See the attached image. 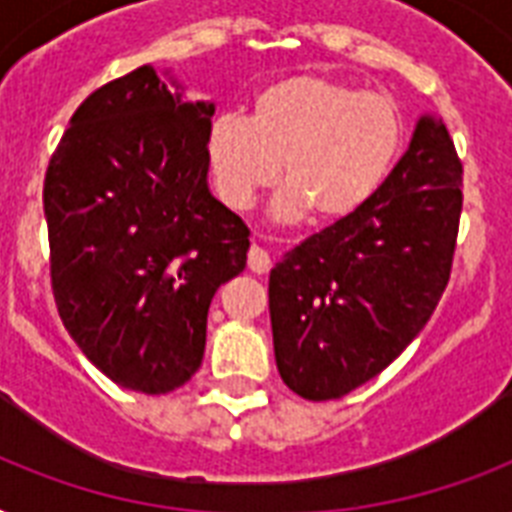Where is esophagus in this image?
Returning a JSON list of instances; mask_svg holds the SVG:
<instances>
[{"label": "esophagus", "mask_w": 512, "mask_h": 512, "mask_svg": "<svg viewBox=\"0 0 512 512\" xmlns=\"http://www.w3.org/2000/svg\"><path fill=\"white\" fill-rule=\"evenodd\" d=\"M247 265H249V271H252V273H268V271H271L273 260L263 247L252 244V247H249V252H247Z\"/></svg>", "instance_id": "1"}]
</instances>
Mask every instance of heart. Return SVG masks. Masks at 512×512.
Here are the masks:
<instances>
[{
	"instance_id": "b5f03b06",
	"label": "heart",
	"mask_w": 512,
	"mask_h": 512,
	"mask_svg": "<svg viewBox=\"0 0 512 512\" xmlns=\"http://www.w3.org/2000/svg\"><path fill=\"white\" fill-rule=\"evenodd\" d=\"M404 143L396 100L329 76L297 74L265 84L252 116L220 114L207 130V162L220 199L252 207L279 183L276 215L342 220L364 207Z\"/></svg>"
}]
</instances>
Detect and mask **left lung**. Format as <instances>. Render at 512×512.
<instances>
[{
    "mask_svg": "<svg viewBox=\"0 0 512 512\" xmlns=\"http://www.w3.org/2000/svg\"><path fill=\"white\" fill-rule=\"evenodd\" d=\"M460 215V156L446 124L425 116L372 199L271 271L273 350L289 390L342 398L401 356L449 284Z\"/></svg>",
    "mask_w": 512,
    "mask_h": 512,
    "instance_id": "left-lung-1",
    "label": "left lung"
}]
</instances>
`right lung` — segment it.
I'll return each mask as SVG.
<instances>
[{
  "label": "right lung",
  "instance_id": "add662e5",
  "mask_svg": "<svg viewBox=\"0 0 512 512\" xmlns=\"http://www.w3.org/2000/svg\"><path fill=\"white\" fill-rule=\"evenodd\" d=\"M212 114L140 66L84 98L44 175L63 327L106 377L148 396L196 374L209 303L247 265L249 228L207 188Z\"/></svg>",
  "mask_w": 512,
  "mask_h": 512
}]
</instances>
